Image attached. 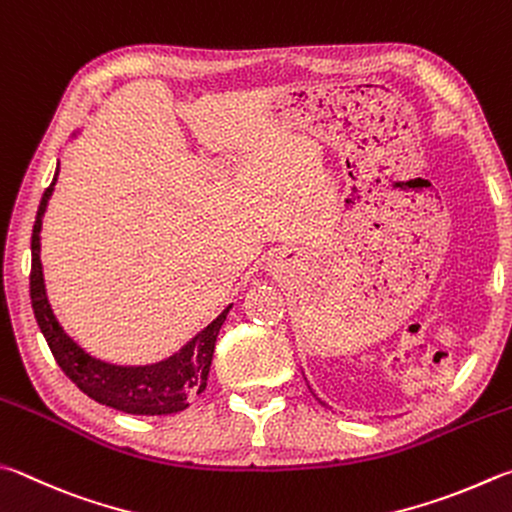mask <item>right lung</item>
I'll return each instance as SVG.
<instances>
[{
	"mask_svg": "<svg viewBox=\"0 0 512 512\" xmlns=\"http://www.w3.org/2000/svg\"><path fill=\"white\" fill-rule=\"evenodd\" d=\"M55 181H58V170H55L53 183L42 194L31 237V304L35 320L40 324V331L46 338V345H49L55 362H58L67 378H71V383L78 385L80 392L94 398L96 403L114 407L118 412L138 416L183 412L192 398L199 396L208 385L215 342L230 306L221 311L206 329L199 331L179 353L161 362H154V365L123 367L109 365L105 360L89 356L85 349L78 347L73 338L64 333L60 322L55 320L44 288L40 230Z\"/></svg>",
	"mask_w": 512,
	"mask_h": 512,
	"instance_id": "add662e5",
	"label": "right lung"
}]
</instances>
